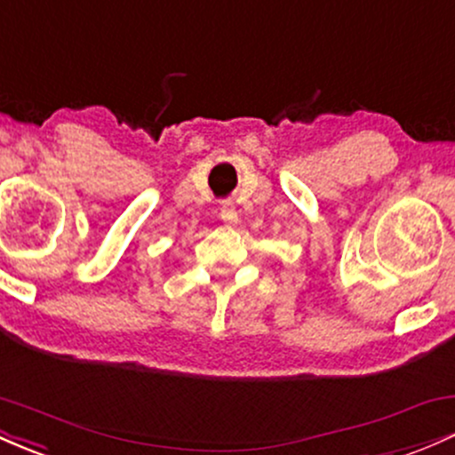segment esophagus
<instances>
[{"label":"esophagus","instance_id":"obj_1","mask_svg":"<svg viewBox=\"0 0 455 455\" xmlns=\"http://www.w3.org/2000/svg\"><path fill=\"white\" fill-rule=\"evenodd\" d=\"M220 218H222L224 222H228V224L237 222L235 204H233V203H222V204H220Z\"/></svg>","mask_w":455,"mask_h":455}]
</instances>
